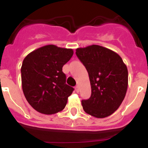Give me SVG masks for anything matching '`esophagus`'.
I'll return each mask as SVG.
<instances>
[{
	"instance_id": "34e87169",
	"label": "esophagus",
	"mask_w": 148,
	"mask_h": 148,
	"mask_svg": "<svg viewBox=\"0 0 148 148\" xmlns=\"http://www.w3.org/2000/svg\"><path fill=\"white\" fill-rule=\"evenodd\" d=\"M75 91H76L77 92H79V87H78V86L77 85L76 87H75Z\"/></svg>"
}]
</instances>
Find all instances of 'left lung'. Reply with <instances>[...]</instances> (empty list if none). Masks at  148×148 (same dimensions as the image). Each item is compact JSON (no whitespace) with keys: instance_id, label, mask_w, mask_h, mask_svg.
<instances>
[{"instance_id":"obj_1","label":"left lung","mask_w":148,"mask_h":148,"mask_svg":"<svg viewBox=\"0 0 148 148\" xmlns=\"http://www.w3.org/2000/svg\"><path fill=\"white\" fill-rule=\"evenodd\" d=\"M75 54L87 69L91 85V96L82 101L84 110L95 118L110 116L126 95L127 66L117 53L99 45L77 48Z\"/></svg>"}]
</instances>
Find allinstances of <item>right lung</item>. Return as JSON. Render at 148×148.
<instances>
[{
  "instance_id": "1",
  "label": "right lung",
  "mask_w": 148,
  "mask_h": 148,
  "mask_svg": "<svg viewBox=\"0 0 148 148\" xmlns=\"http://www.w3.org/2000/svg\"><path fill=\"white\" fill-rule=\"evenodd\" d=\"M73 55L72 49L50 44L32 51L23 59L22 89L29 104L36 111L51 115L65 108L74 89L66 84L62 67Z\"/></svg>"
}]
</instances>
